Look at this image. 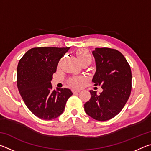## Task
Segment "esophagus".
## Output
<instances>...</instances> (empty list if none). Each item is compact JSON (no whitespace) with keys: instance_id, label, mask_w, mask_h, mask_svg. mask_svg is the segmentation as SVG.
<instances>
[{"instance_id":"34e87169","label":"esophagus","mask_w":151,"mask_h":151,"mask_svg":"<svg viewBox=\"0 0 151 151\" xmlns=\"http://www.w3.org/2000/svg\"><path fill=\"white\" fill-rule=\"evenodd\" d=\"M80 91H81L80 89H77V90H75V89H73V93L74 94H75V93H79V92H80Z\"/></svg>"}]
</instances>
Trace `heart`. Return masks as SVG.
I'll return each instance as SVG.
<instances>
[{"mask_svg":"<svg viewBox=\"0 0 151 151\" xmlns=\"http://www.w3.org/2000/svg\"><path fill=\"white\" fill-rule=\"evenodd\" d=\"M76 56L78 58L79 61L81 63H85V62H90L91 63L92 58L91 55L89 52V51L86 49H80L77 51L76 52ZM81 81V78H70L69 80V84L72 85L74 87H78L80 86V83Z\"/></svg>","mask_w":151,"mask_h":151,"instance_id":"obj_1","label":"heart"}]
</instances>
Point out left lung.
I'll use <instances>...</instances> for the list:
<instances>
[{"label": "left lung", "mask_w": 151, "mask_h": 151, "mask_svg": "<svg viewBox=\"0 0 151 151\" xmlns=\"http://www.w3.org/2000/svg\"><path fill=\"white\" fill-rule=\"evenodd\" d=\"M96 72L94 85L101 86L103 92L90 91L91 99L85 104L86 113L99 121L117 115L123 109L131 92V67L123 55L110 48H96L93 51Z\"/></svg>", "instance_id": "1"}]
</instances>
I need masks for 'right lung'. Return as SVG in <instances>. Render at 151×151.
<instances>
[{
  "instance_id": "obj_1",
  "label": "right lung",
  "mask_w": 151,
  "mask_h": 151,
  "mask_svg": "<svg viewBox=\"0 0 151 151\" xmlns=\"http://www.w3.org/2000/svg\"><path fill=\"white\" fill-rule=\"evenodd\" d=\"M70 47L32 48L17 66V87L30 112L43 120L59 116L73 93L68 88L52 90L50 81L58 63Z\"/></svg>"
}]
</instances>
